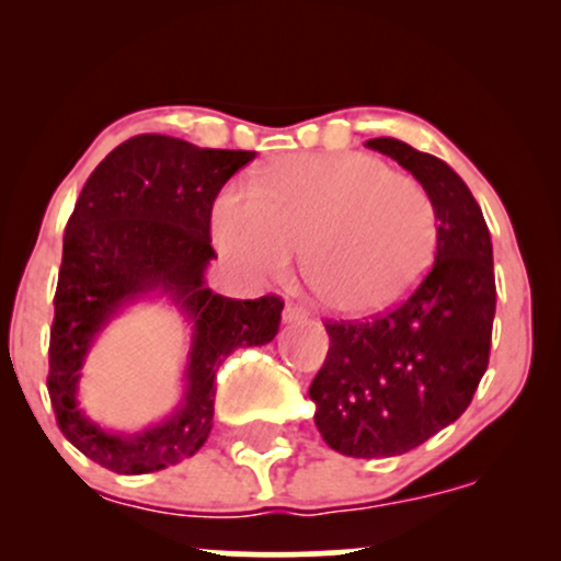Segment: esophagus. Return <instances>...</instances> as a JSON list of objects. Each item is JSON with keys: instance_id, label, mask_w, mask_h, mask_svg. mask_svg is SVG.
Segmentation results:
<instances>
[{"instance_id": "esophagus-1", "label": "esophagus", "mask_w": 561, "mask_h": 561, "mask_svg": "<svg viewBox=\"0 0 561 561\" xmlns=\"http://www.w3.org/2000/svg\"><path fill=\"white\" fill-rule=\"evenodd\" d=\"M306 317L308 313L302 311L300 306H295V302H287L285 311H282V321H285V324H300V321H306Z\"/></svg>"}]
</instances>
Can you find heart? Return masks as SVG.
<instances>
[{
  "mask_svg": "<svg viewBox=\"0 0 561 561\" xmlns=\"http://www.w3.org/2000/svg\"><path fill=\"white\" fill-rule=\"evenodd\" d=\"M435 199L411 176L358 152L289 156L255 195L227 190L214 240L248 276H279L306 244V276L327 306L371 317L409 298L437 253Z\"/></svg>",
  "mask_w": 561,
  "mask_h": 561,
  "instance_id": "1",
  "label": "heart"
}]
</instances>
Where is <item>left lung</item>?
Returning a JSON list of instances; mask_svg holds the SVG:
<instances>
[{"label":"left lung","instance_id":"1","mask_svg":"<svg viewBox=\"0 0 561 561\" xmlns=\"http://www.w3.org/2000/svg\"><path fill=\"white\" fill-rule=\"evenodd\" d=\"M366 147L398 160L433 195L435 263L382 317L327 321L330 351L308 396L327 446L385 459L422 446L467 411L491 358L495 276L491 231L459 173L401 139Z\"/></svg>","mask_w":561,"mask_h":561}]
</instances>
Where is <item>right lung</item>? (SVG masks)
I'll return each mask as SVG.
<instances>
[{"label": "right lung", "mask_w": 561, "mask_h": 561, "mask_svg": "<svg viewBox=\"0 0 561 561\" xmlns=\"http://www.w3.org/2000/svg\"><path fill=\"white\" fill-rule=\"evenodd\" d=\"M253 158L139 134L96 165L76 199L62 237L47 390L62 435L105 469L147 474L195 456L214 427L218 366L237 347L266 345L279 332L282 298L234 300L205 285L216 259L214 199ZM145 297H169L191 321L185 398L141 434H111L78 405L80 369L110 319Z\"/></svg>", "instance_id": "1"}]
</instances>
